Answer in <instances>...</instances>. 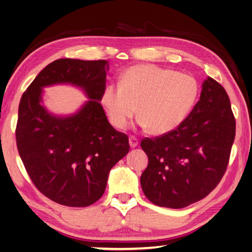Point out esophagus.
Wrapping results in <instances>:
<instances>
[{
    "label": "esophagus",
    "mask_w": 252,
    "mask_h": 252,
    "mask_svg": "<svg viewBox=\"0 0 252 252\" xmlns=\"http://www.w3.org/2000/svg\"><path fill=\"white\" fill-rule=\"evenodd\" d=\"M129 145L131 148H134L138 145V139L134 137V136H130L129 137Z\"/></svg>",
    "instance_id": "1"
}]
</instances>
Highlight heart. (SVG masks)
<instances>
[{"label":"heart","instance_id":"heart-1","mask_svg":"<svg viewBox=\"0 0 252 252\" xmlns=\"http://www.w3.org/2000/svg\"><path fill=\"white\" fill-rule=\"evenodd\" d=\"M199 96V82L192 75L154 64H138L110 82L101 104L111 125L123 129L136 111L138 124L152 134L176 129L191 113Z\"/></svg>","mask_w":252,"mask_h":252}]
</instances>
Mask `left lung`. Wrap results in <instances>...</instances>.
Instances as JSON below:
<instances>
[{
	"instance_id": "obj_1",
	"label": "left lung",
	"mask_w": 252,
	"mask_h": 252,
	"mask_svg": "<svg viewBox=\"0 0 252 252\" xmlns=\"http://www.w3.org/2000/svg\"><path fill=\"white\" fill-rule=\"evenodd\" d=\"M236 136V119L224 88L208 77L200 100L176 129L141 146L148 158L141 185L158 207L181 209L207 196L223 176Z\"/></svg>"
}]
</instances>
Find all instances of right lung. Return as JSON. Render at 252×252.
<instances>
[{"mask_svg":"<svg viewBox=\"0 0 252 252\" xmlns=\"http://www.w3.org/2000/svg\"><path fill=\"white\" fill-rule=\"evenodd\" d=\"M108 61L58 59L23 93L15 137L36 189L57 203L84 208L105 192L111 167L129 152L128 137L108 123L100 104ZM68 83L90 98L77 113L56 117L43 106V88Z\"/></svg>","mask_w":252,"mask_h":252,"instance_id":"obj_1","label":"right lung"}]
</instances>
